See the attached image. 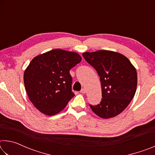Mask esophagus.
I'll return each mask as SVG.
<instances>
[{
	"instance_id": "esophagus-1",
	"label": "esophagus",
	"mask_w": 155,
	"mask_h": 155,
	"mask_svg": "<svg viewBox=\"0 0 155 155\" xmlns=\"http://www.w3.org/2000/svg\"><path fill=\"white\" fill-rule=\"evenodd\" d=\"M86 91H87V90H86V89L83 88L82 90H81V94H85Z\"/></svg>"
}]
</instances>
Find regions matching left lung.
<instances>
[{
    "label": "left lung",
    "instance_id": "obj_1",
    "mask_svg": "<svg viewBox=\"0 0 155 155\" xmlns=\"http://www.w3.org/2000/svg\"><path fill=\"white\" fill-rule=\"evenodd\" d=\"M83 56L95 68L101 83V102L96 106L90 104V108L102 118L119 115L135 96L137 85L135 68L127 57L111 51L85 52Z\"/></svg>",
    "mask_w": 155,
    "mask_h": 155
}]
</instances>
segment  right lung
<instances>
[{
    "instance_id": "add662e5",
    "label": "right lung",
    "mask_w": 155,
    "mask_h": 155,
    "mask_svg": "<svg viewBox=\"0 0 155 155\" xmlns=\"http://www.w3.org/2000/svg\"><path fill=\"white\" fill-rule=\"evenodd\" d=\"M77 52L51 50L32 59L24 73L28 98L42 114L53 115L67 105L74 94L70 70L81 61Z\"/></svg>"
}]
</instances>
